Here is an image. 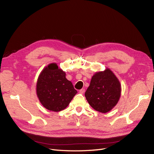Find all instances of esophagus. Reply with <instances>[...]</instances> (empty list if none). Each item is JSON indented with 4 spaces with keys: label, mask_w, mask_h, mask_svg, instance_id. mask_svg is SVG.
Instances as JSON below:
<instances>
[{
    "label": "esophagus",
    "mask_w": 154,
    "mask_h": 154,
    "mask_svg": "<svg viewBox=\"0 0 154 154\" xmlns=\"http://www.w3.org/2000/svg\"><path fill=\"white\" fill-rule=\"evenodd\" d=\"M79 92H80V94H83V93L85 92V88H82V89L79 91Z\"/></svg>",
    "instance_id": "esophagus-1"
}]
</instances>
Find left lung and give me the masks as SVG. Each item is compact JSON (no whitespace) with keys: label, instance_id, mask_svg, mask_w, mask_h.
Here are the masks:
<instances>
[{"label":"left lung","instance_id":"left-lung-1","mask_svg":"<svg viewBox=\"0 0 154 154\" xmlns=\"http://www.w3.org/2000/svg\"><path fill=\"white\" fill-rule=\"evenodd\" d=\"M120 82L109 69L96 72L92 77L85 96L94 110L106 113L118 103L121 96Z\"/></svg>","mask_w":154,"mask_h":154}]
</instances>
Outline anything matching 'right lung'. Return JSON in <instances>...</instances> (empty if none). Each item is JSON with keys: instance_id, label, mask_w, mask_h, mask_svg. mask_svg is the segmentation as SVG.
Wrapping results in <instances>:
<instances>
[{"instance_id": "1", "label": "right lung", "mask_w": 154, "mask_h": 154, "mask_svg": "<svg viewBox=\"0 0 154 154\" xmlns=\"http://www.w3.org/2000/svg\"><path fill=\"white\" fill-rule=\"evenodd\" d=\"M76 93L71 82L66 78V72L57 63H50L40 72L36 83V94L48 110L58 112L65 109Z\"/></svg>"}]
</instances>
